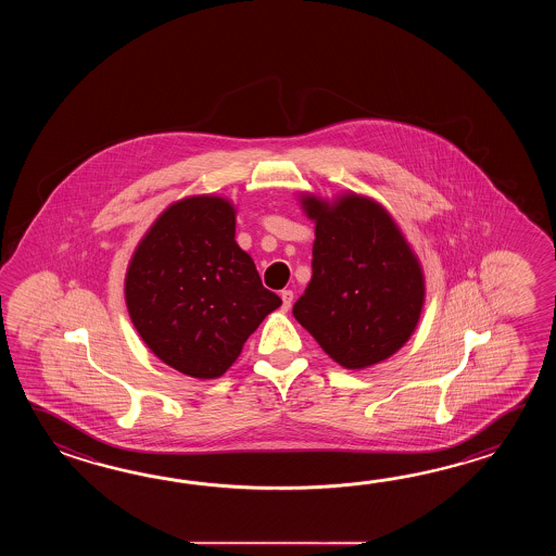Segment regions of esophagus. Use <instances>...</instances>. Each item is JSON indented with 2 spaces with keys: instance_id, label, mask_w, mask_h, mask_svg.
<instances>
[{
  "instance_id": "obj_1",
  "label": "esophagus",
  "mask_w": 556,
  "mask_h": 556,
  "mask_svg": "<svg viewBox=\"0 0 556 556\" xmlns=\"http://www.w3.org/2000/svg\"><path fill=\"white\" fill-rule=\"evenodd\" d=\"M280 298H282V309L288 312L290 306H292V302H294V292H292V290H282Z\"/></svg>"
}]
</instances>
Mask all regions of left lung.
<instances>
[{
  "label": "left lung",
  "mask_w": 556,
  "mask_h": 556,
  "mask_svg": "<svg viewBox=\"0 0 556 556\" xmlns=\"http://www.w3.org/2000/svg\"><path fill=\"white\" fill-rule=\"evenodd\" d=\"M316 225L312 280L294 318L345 369L388 359L412 338L426 302V278L391 214L345 192L333 201L300 194Z\"/></svg>",
  "instance_id": "obj_1"
}]
</instances>
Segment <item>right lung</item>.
<instances>
[{
	"mask_svg": "<svg viewBox=\"0 0 556 556\" xmlns=\"http://www.w3.org/2000/svg\"><path fill=\"white\" fill-rule=\"evenodd\" d=\"M237 208L214 194L159 214L125 276V302L142 342L166 366L216 379L282 300L266 290L235 240Z\"/></svg>",
	"mask_w": 556,
	"mask_h": 556,
	"instance_id": "right-lung-1",
	"label": "right lung"
}]
</instances>
